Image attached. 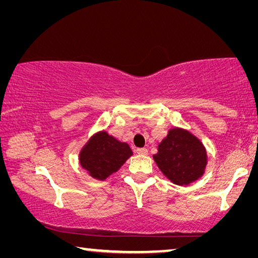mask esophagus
<instances>
[{
	"instance_id": "esophagus-1",
	"label": "esophagus",
	"mask_w": 258,
	"mask_h": 258,
	"mask_svg": "<svg viewBox=\"0 0 258 258\" xmlns=\"http://www.w3.org/2000/svg\"><path fill=\"white\" fill-rule=\"evenodd\" d=\"M135 152H137L138 155H147L148 150L146 149V148H138V149L135 150Z\"/></svg>"
}]
</instances>
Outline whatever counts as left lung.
Returning <instances> with one entry per match:
<instances>
[{"label": "left lung", "mask_w": 258, "mask_h": 258, "mask_svg": "<svg viewBox=\"0 0 258 258\" xmlns=\"http://www.w3.org/2000/svg\"><path fill=\"white\" fill-rule=\"evenodd\" d=\"M157 166L174 184L187 185L205 172L207 152L195 135L182 128L169 130L154 155Z\"/></svg>", "instance_id": "8db88e82"}]
</instances>
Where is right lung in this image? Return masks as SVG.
<instances>
[{
	"instance_id": "1",
	"label": "right lung",
	"mask_w": 258,
	"mask_h": 258,
	"mask_svg": "<svg viewBox=\"0 0 258 258\" xmlns=\"http://www.w3.org/2000/svg\"><path fill=\"white\" fill-rule=\"evenodd\" d=\"M132 154L127 143L119 142L103 131L93 135L83 148L80 163L91 176L102 181L118 171Z\"/></svg>"
}]
</instances>
